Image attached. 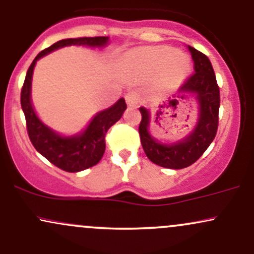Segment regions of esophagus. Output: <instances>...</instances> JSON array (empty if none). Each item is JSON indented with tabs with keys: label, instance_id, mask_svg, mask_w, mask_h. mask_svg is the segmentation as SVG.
Instances as JSON below:
<instances>
[{
	"label": "esophagus",
	"instance_id": "1",
	"mask_svg": "<svg viewBox=\"0 0 254 254\" xmlns=\"http://www.w3.org/2000/svg\"><path fill=\"white\" fill-rule=\"evenodd\" d=\"M125 101H127V105L129 107H137L139 103H141L138 94H137L136 92L127 93V94L125 95Z\"/></svg>",
	"mask_w": 254,
	"mask_h": 254
}]
</instances>
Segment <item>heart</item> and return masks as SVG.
Instances as JSON below:
<instances>
[{
  "mask_svg": "<svg viewBox=\"0 0 254 254\" xmlns=\"http://www.w3.org/2000/svg\"><path fill=\"white\" fill-rule=\"evenodd\" d=\"M127 62L133 64L137 68L148 74H155L166 68L165 81L176 83L182 81L188 75L190 64L179 52L167 48L143 49L127 55Z\"/></svg>",
  "mask_w": 254,
  "mask_h": 254,
  "instance_id": "b5f03b06",
  "label": "heart"
}]
</instances>
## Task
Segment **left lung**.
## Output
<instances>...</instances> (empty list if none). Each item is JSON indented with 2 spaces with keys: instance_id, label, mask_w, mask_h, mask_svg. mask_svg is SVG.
Wrapping results in <instances>:
<instances>
[{
  "instance_id": "1",
  "label": "left lung",
  "mask_w": 254,
  "mask_h": 254,
  "mask_svg": "<svg viewBox=\"0 0 254 254\" xmlns=\"http://www.w3.org/2000/svg\"><path fill=\"white\" fill-rule=\"evenodd\" d=\"M194 62V72L180 87L179 98L191 95L197 101V123L189 135L174 142H161L150 132L151 113L145 107H139L142 121L138 132L141 143L148 159L157 166L180 170L196 162L214 141L218 125L220 89L214 69L205 55L189 46ZM178 103L172 100V105Z\"/></svg>"
}]
</instances>
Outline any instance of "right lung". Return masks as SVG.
Wrapping results in <instances>:
<instances>
[{
    "label": "right lung",
    "mask_w": 254,
    "mask_h": 254,
    "mask_svg": "<svg viewBox=\"0 0 254 254\" xmlns=\"http://www.w3.org/2000/svg\"><path fill=\"white\" fill-rule=\"evenodd\" d=\"M109 37H84L62 39L37 55L26 74L21 89V107L27 124V132L32 144L39 154L51 164L65 172H81L95 166L105 153V135L117 123L127 110L124 98H121L109 109L99 111L87 127L74 135H63L46 125L37 115L32 104V77L34 66L40 58L65 46H86L104 49L109 45Z\"/></svg>",
    "instance_id": "1"
}]
</instances>
